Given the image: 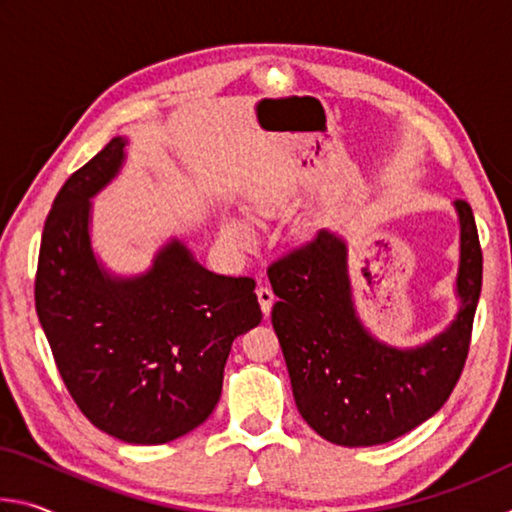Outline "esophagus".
<instances>
[{"label":"esophagus","instance_id":"obj_1","mask_svg":"<svg viewBox=\"0 0 512 512\" xmlns=\"http://www.w3.org/2000/svg\"><path fill=\"white\" fill-rule=\"evenodd\" d=\"M257 300H259V307H262V311H264V316L271 314L273 302H275V293L271 291V287H259L257 289Z\"/></svg>","mask_w":512,"mask_h":512}]
</instances>
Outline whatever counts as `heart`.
I'll use <instances>...</instances> for the list:
<instances>
[{
	"label": "heart",
	"mask_w": 512,
	"mask_h": 512,
	"mask_svg": "<svg viewBox=\"0 0 512 512\" xmlns=\"http://www.w3.org/2000/svg\"><path fill=\"white\" fill-rule=\"evenodd\" d=\"M223 235L239 246H248L250 239H253L248 225L241 219H235V216H228V219L223 221Z\"/></svg>",
	"instance_id": "1"
}]
</instances>
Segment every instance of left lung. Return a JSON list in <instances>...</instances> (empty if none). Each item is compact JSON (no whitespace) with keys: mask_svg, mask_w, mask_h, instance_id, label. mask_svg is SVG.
<instances>
[{"mask_svg":"<svg viewBox=\"0 0 512 512\" xmlns=\"http://www.w3.org/2000/svg\"><path fill=\"white\" fill-rule=\"evenodd\" d=\"M461 225L458 314L418 348H395L372 336L354 307L348 244L320 230L309 244L268 266L280 339L302 418L318 436L343 447H372L429 420L452 395L470 350L481 296L483 255L472 207L456 201Z\"/></svg>","mask_w":512,"mask_h":512,"instance_id":"obj_1","label":"left lung"}]
</instances>
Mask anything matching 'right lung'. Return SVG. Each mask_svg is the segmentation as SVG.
<instances>
[{"instance_id":"right-lung-1","label":"right lung","mask_w":512,"mask_h":512,"mask_svg":"<svg viewBox=\"0 0 512 512\" xmlns=\"http://www.w3.org/2000/svg\"><path fill=\"white\" fill-rule=\"evenodd\" d=\"M112 137L69 176L42 230L36 311L69 395L94 427L162 445L203 424L232 341L262 320L255 280L207 271L171 239L149 271L110 273L92 250V198L126 160Z\"/></svg>"}]
</instances>
